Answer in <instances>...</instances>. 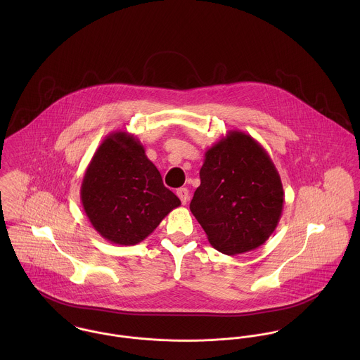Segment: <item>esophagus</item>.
I'll list each match as a JSON object with an SVG mask.
<instances>
[{
	"mask_svg": "<svg viewBox=\"0 0 360 360\" xmlns=\"http://www.w3.org/2000/svg\"><path fill=\"white\" fill-rule=\"evenodd\" d=\"M176 194H177V197L180 198V201H181V204H183V205H186V204L188 202L190 193H188V190H187V188L181 187V188H179V190L176 191Z\"/></svg>",
	"mask_w": 360,
	"mask_h": 360,
	"instance_id": "obj_1",
	"label": "esophagus"
}]
</instances>
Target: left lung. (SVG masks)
<instances>
[{
  "mask_svg": "<svg viewBox=\"0 0 360 360\" xmlns=\"http://www.w3.org/2000/svg\"><path fill=\"white\" fill-rule=\"evenodd\" d=\"M200 177L190 209L214 250L238 255L269 240L283 213L284 190L273 160L254 137L229 131L206 151Z\"/></svg>",
  "mask_w": 360,
  "mask_h": 360,
  "instance_id": "1",
  "label": "left lung"
}]
</instances>
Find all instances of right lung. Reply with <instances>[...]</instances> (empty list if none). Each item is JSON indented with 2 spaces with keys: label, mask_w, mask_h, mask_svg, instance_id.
I'll return each instance as SVG.
<instances>
[{
  "label": "right lung",
  "mask_w": 360,
  "mask_h": 360,
  "mask_svg": "<svg viewBox=\"0 0 360 360\" xmlns=\"http://www.w3.org/2000/svg\"><path fill=\"white\" fill-rule=\"evenodd\" d=\"M91 226L106 241L136 245L146 240L180 200L163 186L140 140L117 130L93 155L80 188Z\"/></svg>",
  "instance_id": "add662e5"
}]
</instances>
